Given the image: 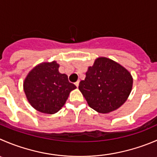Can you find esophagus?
<instances>
[{
	"mask_svg": "<svg viewBox=\"0 0 157 157\" xmlns=\"http://www.w3.org/2000/svg\"><path fill=\"white\" fill-rule=\"evenodd\" d=\"M79 83H80V81H79V80H78V81H77V82H76V83H75V85H76V86H77V87H78Z\"/></svg>",
	"mask_w": 157,
	"mask_h": 157,
	"instance_id": "obj_1",
	"label": "esophagus"
}]
</instances>
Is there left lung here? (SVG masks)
<instances>
[{
    "label": "left lung",
    "instance_id": "8db88e82",
    "mask_svg": "<svg viewBox=\"0 0 157 157\" xmlns=\"http://www.w3.org/2000/svg\"><path fill=\"white\" fill-rule=\"evenodd\" d=\"M133 77L119 63L105 57H97L88 67L79 90L88 105L100 113H109L121 107L130 96Z\"/></svg>",
    "mask_w": 157,
    "mask_h": 157
}]
</instances>
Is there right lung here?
Instances as JSON below:
<instances>
[{
	"label": "right lung",
	"mask_w": 157,
	"mask_h": 157,
	"mask_svg": "<svg viewBox=\"0 0 157 157\" xmlns=\"http://www.w3.org/2000/svg\"><path fill=\"white\" fill-rule=\"evenodd\" d=\"M57 61L43 62L33 68L24 80V90L30 104L43 113L54 114L63 106L77 86L67 75L59 72Z\"/></svg>",
	"instance_id": "obj_1"
}]
</instances>
